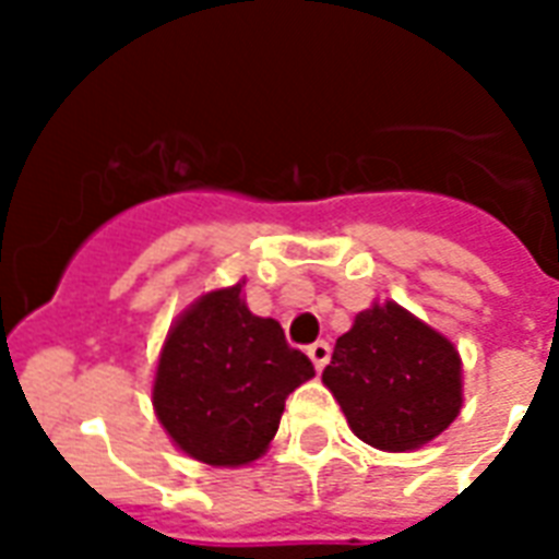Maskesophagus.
Here are the masks:
<instances>
[{
    "instance_id": "1",
    "label": "esophagus",
    "mask_w": 559,
    "mask_h": 559,
    "mask_svg": "<svg viewBox=\"0 0 559 559\" xmlns=\"http://www.w3.org/2000/svg\"><path fill=\"white\" fill-rule=\"evenodd\" d=\"M307 357L313 359L316 371H322L328 366V359H331V345L328 342H313L310 348H307Z\"/></svg>"
}]
</instances>
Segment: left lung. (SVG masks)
I'll return each mask as SVG.
<instances>
[{"label": "left lung", "mask_w": 559, "mask_h": 559, "mask_svg": "<svg viewBox=\"0 0 559 559\" xmlns=\"http://www.w3.org/2000/svg\"><path fill=\"white\" fill-rule=\"evenodd\" d=\"M322 382L359 441L385 452L429 443L464 403L455 345L394 301L357 313L336 340Z\"/></svg>", "instance_id": "8db88e82"}]
</instances>
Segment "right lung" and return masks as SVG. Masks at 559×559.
Listing matches in <instances>:
<instances>
[{"label":"right lung","mask_w":559,"mask_h":559,"mask_svg":"<svg viewBox=\"0 0 559 559\" xmlns=\"http://www.w3.org/2000/svg\"><path fill=\"white\" fill-rule=\"evenodd\" d=\"M240 289L205 293L179 316L153 380V408L170 441L211 467L261 459L284 400L316 373L275 319L246 307Z\"/></svg>","instance_id":"obj_1"}]
</instances>
